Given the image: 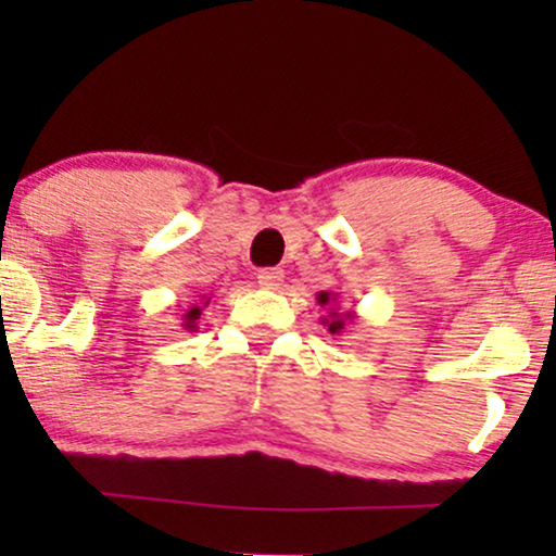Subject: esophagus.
<instances>
[{"instance_id":"esophagus-1","label":"esophagus","mask_w":556,"mask_h":556,"mask_svg":"<svg viewBox=\"0 0 556 556\" xmlns=\"http://www.w3.org/2000/svg\"><path fill=\"white\" fill-rule=\"evenodd\" d=\"M283 278H286V273L280 268H263L261 273H257V283H261L263 288H268V291H278V288L283 286Z\"/></svg>"}]
</instances>
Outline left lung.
Masks as SVG:
<instances>
[{
    "label": "left lung",
    "mask_w": 556,
    "mask_h": 556,
    "mask_svg": "<svg viewBox=\"0 0 556 556\" xmlns=\"http://www.w3.org/2000/svg\"><path fill=\"white\" fill-rule=\"evenodd\" d=\"M337 299H339V295L333 291H318V295H316L318 306L329 311V314L321 316V324L326 326V331H329L331 337H341V333L346 331V326L356 321V311H352V308L339 311Z\"/></svg>",
    "instance_id": "left-lung-1"
}]
</instances>
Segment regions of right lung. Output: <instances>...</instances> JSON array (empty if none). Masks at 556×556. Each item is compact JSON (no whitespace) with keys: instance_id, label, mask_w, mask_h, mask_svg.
Masks as SVG:
<instances>
[{"instance_id":"obj_1","label":"right lung","mask_w":556,"mask_h":556,"mask_svg":"<svg viewBox=\"0 0 556 556\" xmlns=\"http://www.w3.org/2000/svg\"><path fill=\"white\" fill-rule=\"evenodd\" d=\"M210 303V299L207 295H200V299H197L194 303H189V306L185 308V314H181V329L185 331H189V333H194L197 329H200V316H202V308L207 306Z\"/></svg>"}]
</instances>
